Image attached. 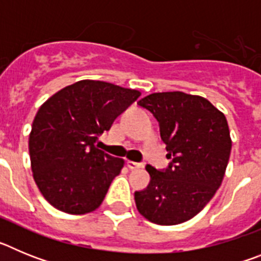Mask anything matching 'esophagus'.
<instances>
[{
	"label": "esophagus",
	"instance_id": "1",
	"mask_svg": "<svg viewBox=\"0 0 261 261\" xmlns=\"http://www.w3.org/2000/svg\"><path fill=\"white\" fill-rule=\"evenodd\" d=\"M126 166H128L130 170H136V168H141L144 167L142 163H138V162H133V161H126Z\"/></svg>",
	"mask_w": 261,
	"mask_h": 261
}]
</instances>
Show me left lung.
<instances>
[{"instance_id": "left-lung-1", "label": "left lung", "mask_w": 261, "mask_h": 261, "mask_svg": "<svg viewBox=\"0 0 261 261\" xmlns=\"http://www.w3.org/2000/svg\"><path fill=\"white\" fill-rule=\"evenodd\" d=\"M138 106L159 123L171 162L163 170L147 165L150 183L136 191V206L158 225H177L201 212L220 188L231 151L225 115L208 99L181 91L154 93Z\"/></svg>"}]
</instances>
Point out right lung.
Instances as JSON below:
<instances>
[{
    "mask_svg": "<svg viewBox=\"0 0 261 261\" xmlns=\"http://www.w3.org/2000/svg\"><path fill=\"white\" fill-rule=\"evenodd\" d=\"M141 95L103 81H80L39 108L30 133L34 179L44 199L69 214L102 204L124 161L99 150L96 141Z\"/></svg>",
    "mask_w": 261,
    "mask_h": 261,
    "instance_id": "add662e5",
    "label": "right lung"
}]
</instances>
